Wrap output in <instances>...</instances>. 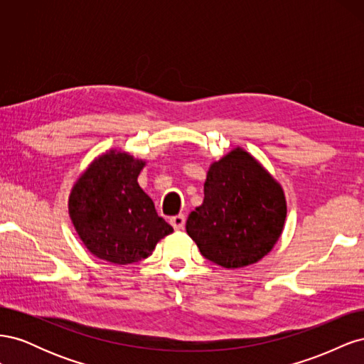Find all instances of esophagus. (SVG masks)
I'll return each instance as SVG.
<instances>
[{"mask_svg":"<svg viewBox=\"0 0 364 364\" xmlns=\"http://www.w3.org/2000/svg\"><path fill=\"white\" fill-rule=\"evenodd\" d=\"M170 223H171V226H173L176 230L183 229V226H185V215H183V214H178V215L171 217V218H170Z\"/></svg>","mask_w":364,"mask_h":364,"instance_id":"1","label":"esophagus"}]
</instances>
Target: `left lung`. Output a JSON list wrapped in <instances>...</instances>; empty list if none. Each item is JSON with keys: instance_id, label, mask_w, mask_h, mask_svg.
<instances>
[{"instance_id": "left-lung-1", "label": "left lung", "mask_w": 364, "mask_h": 364, "mask_svg": "<svg viewBox=\"0 0 364 364\" xmlns=\"http://www.w3.org/2000/svg\"><path fill=\"white\" fill-rule=\"evenodd\" d=\"M203 191V203L186 220L202 255L225 269L266 257L282 234L287 205L281 185L261 164L235 149L209 167Z\"/></svg>"}]
</instances>
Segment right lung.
<instances>
[{
	"mask_svg": "<svg viewBox=\"0 0 364 364\" xmlns=\"http://www.w3.org/2000/svg\"><path fill=\"white\" fill-rule=\"evenodd\" d=\"M144 164L111 150L95 159L75 182L70 215L83 245L97 258L123 266L138 262L173 232L138 185Z\"/></svg>",
	"mask_w": 364,
	"mask_h": 364,
	"instance_id": "right-lung-1",
	"label": "right lung"
}]
</instances>
